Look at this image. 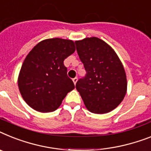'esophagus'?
I'll list each match as a JSON object with an SVG mask.
<instances>
[{
    "label": "esophagus",
    "mask_w": 151,
    "mask_h": 151,
    "mask_svg": "<svg viewBox=\"0 0 151 151\" xmlns=\"http://www.w3.org/2000/svg\"><path fill=\"white\" fill-rule=\"evenodd\" d=\"M73 83H74V84H76V83H77V81H78V78H73Z\"/></svg>",
    "instance_id": "34e87169"
}]
</instances>
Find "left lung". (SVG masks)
I'll use <instances>...</instances> for the list:
<instances>
[{
	"label": "left lung",
	"mask_w": 151,
	"mask_h": 151,
	"mask_svg": "<svg viewBox=\"0 0 151 151\" xmlns=\"http://www.w3.org/2000/svg\"><path fill=\"white\" fill-rule=\"evenodd\" d=\"M86 75L76 83L88 111L105 114L116 108L127 91L124 69L116 54L104 40L87 37L75 41Z\"/></svg>",
	"instance_id": "8db88e82"
}]
</instances>
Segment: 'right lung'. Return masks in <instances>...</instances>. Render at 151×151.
I'll return each mask as SVG.
<instances>
[{
	"label": "right lung",
	"mask_w": 151,
	"mask_h": 151,
	"mask_svg": "<svg viewBox=\"0 0 151 151\" xmlns=\"http://www.w3.org/2000/svg\"><path fill=\"white\" fill-rule=\"evenodd\" d=\"M74 51L72 40L60 38L42 40L30 50L18 78L21 96L30 107L47 113L60 107L66 95L74 88L64 64Z\"/></svg>",
	"instance_id": "add662e5"
}]
</instances>
